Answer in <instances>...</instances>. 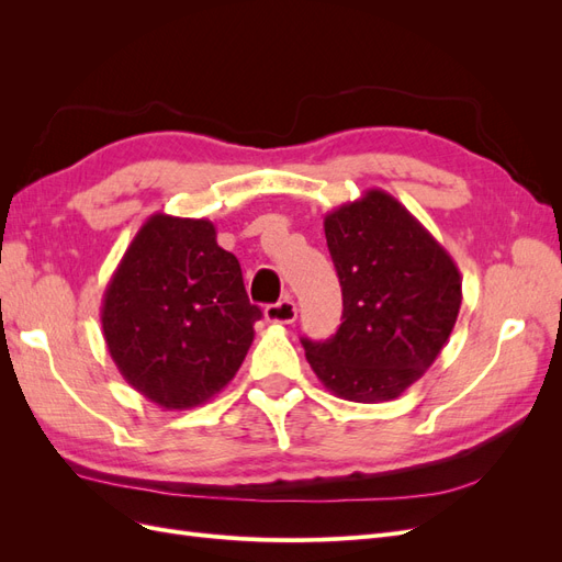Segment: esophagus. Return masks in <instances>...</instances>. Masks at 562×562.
Listing matches in <instances>:
<instances>
[{
  "instance_id": "34e87169",
  "label": "esophagus",
  "mask_w": 562,
  "mask_h": 562,
  "mask_svg": "<svg viewBox=\"0 0 562 562\" xmlns=\"http://www.w3.org/2000/svg\"><path fill=\"white\" fill-rule=\"evenodd\" d=\"M265 318L269 323H283V326H285V323H293L297 318L295 302L291 297H285L277 304H269V307L265 310Z\"/></svg>"
}]
</instances>
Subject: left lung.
Instances as JSON below:
<instances>
[{
	"mask_svg": "<svg viewBox=\"0 0 562 562\" xmlns=\"http://www.w3.org/2000/svg\"><path fill=\"white\" fill-rule=\"evenodd\" d=\"M342 285V323L326 342L302 337L316 378L345 401L398 398L431 368L462 307L448 250L382 190L323 220Z\"/></svg>",
	"mask_w": 562,
	"mask_h": 562,
	"instance_id": "obj_1",
	"label": "left lung"
}]
</instances>
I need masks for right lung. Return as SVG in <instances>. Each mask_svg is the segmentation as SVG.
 Returning <instances> with one entry per match:
<instances>
[{"mask_svg": "<svg viewBox=\"0 0 562 562\" xmlns=\"http://www.w3.org/2000/svg\"><path fill=\"white\" fill-rule=\"evenodd\" d=\"M260 307L209 220L157 213L103 295V335L124 380L166 411L213 398L241 368Z\"/></svg>", "mask_w": 562, "mask_h": 562, "instance_id": "1", "label": "right lung"}]
</instances>
